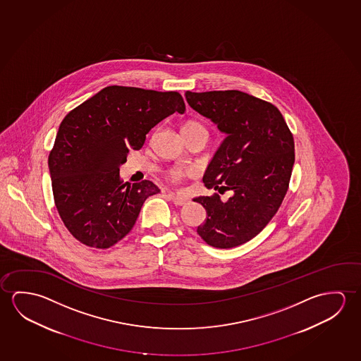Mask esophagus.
<instances>
[{
    "label": "esophagus",
    "instance_id": "obj_1",
    "mask_svg": "<svg viewBox=\"0 0 361 361\" xmlns=\"http://www.w3.org/2000/svg\"><path fill=\"white\" fill-rule=\"evenodd\" d=\"M168 197H169V200H173V203H174L176 206H184V204L188 202V200H187L185 197H183V195H173V193H169Z\"/></svg>",
    "mask_w": 361,
    "mask_h": 361
}]
</instances>
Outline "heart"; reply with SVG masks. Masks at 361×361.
I'll return each instance as SVG.
<instances>
[{
    "label": "heart",
    "mask_w": 361,
    "mask_h": 361,
    "mask_svg": "<svg viewBox=\"0 0 361 361\" xmlns=\"http://www.w3.org/2000/svg\"><path fill=\"white\" fill-rule=\"evenodd\" d=\"M197 129H206V128L202 126L200 121H189L184 124L183 128H182V132L197 130ZM188 174L189 171H187V169H183V168H173V169H171L169 173H168V177L171 178L173 182H178V180H180L182 178L188 176Z\"/></svg>",
    "instance_id": "b5f03b06"
}]
</instances>
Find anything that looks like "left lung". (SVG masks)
<instances>
[{"instance_id": "1", "label": "left lung", "mask_w": 361, "mask_h": 361, "mask_svg": "<svg viewBox=\"0 0 361 361\" xmlns=\"http://www.w3.org/2000/svg\"><path fill=\"white\" fill-rule=\"evenodd\" d=\"M189 106L217 124L227 137L207 168V188L233 195L197 197L207 219L197 233L209 246L232 248L267 226L285 198L295 163V143L275 105L247 92H185Z\"/></svg>"}]
</instances>
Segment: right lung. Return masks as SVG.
I'll use <instances>...</instances> for the list:
<instances>
[{"mask_svg":"<svg viewBox=\"0 0 361 361\" xmlns=\"http://www.w3.org/2000/svg\"><path fill=\"white\" fill-rule=\"evenodd\" d=\"M176 111H185L179 92L113 85L63 118L49 155L52 193L65 227L82 245L114 246L132 231L145 200L161 192L150 180L123 184L119 166Z\"/></svg>","mask_w":361,"mask_h":361,"instance_id":"1","label":"right lung"}]
</instances>
